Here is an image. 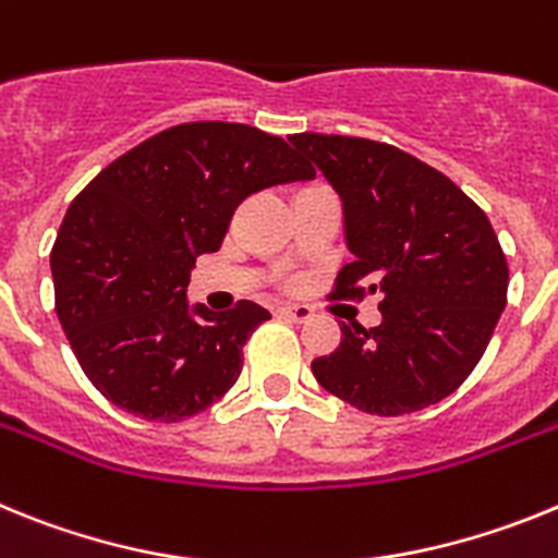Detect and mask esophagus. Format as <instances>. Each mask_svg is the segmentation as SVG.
I'll use <instances>...</instances> for the list:
<instances>
[{
    "instance_id": "obj_1",
    "label": "esophagus",
    "mask_w": 558,
    "mask_h": 558,
    "mask_svg": "<svg viewBox=\"0 0 558 558\" xmlns=\"http://www.w3.org/2000/svg\"><path fill=\"white\" fill-rule=\"evenodd\" d=\"M278 314L286 319H294V323H308V319L314 317V308L294 303V306H280Z\"/></svg>"
}]
</instances>
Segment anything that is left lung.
Segmentation results:
<instances>
[{"label": "left lung", "instance_id": "obj_1", "mask_svg": "<svg viewBox=\"0 0 558 558\" xmlns=\"http://www.w3.org/2000/svg\"><path fill=\"white\" fill-rule=\"evenodd\" d=\"M342 198L353 260L333 298L381 294L376 328L339 326L312 362L328 393L371 415H404L454 393L506 308L508 264L486 213L452 179L396 145L292 134Z\"/></svg>", "mask_w": 558, "mask_h": 558}]
</instances>
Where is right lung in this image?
Returning a JSON list of instances; mask_svg holds the SVG:
<instances>
[{"instance_id":"1","label":"right lung","mask_w":558,"mask_h":558,"mask_svg":"<svg viewBox=\"0 0 558 558\" xmlns=\"http://www.w3.org/2000/svg\"><path fill=\"white\" fill-rule=\"evenodd\" d=\"M312 177L286 140L205 120L154 134L77 193L50 252L56 312L111 404L177 424L239 381L244 342L272 314L252 300L187 306L191 269L246 196Z\"/></svg>"}]
</instances>
